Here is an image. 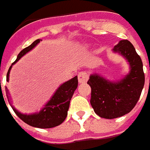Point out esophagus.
<instances>
[{
	"instance_id": "obj_1",
	"label": "esophagus",
	"mask_w": 150,
	"mask_h": 150,
	"mask_svg": "<svg viewBox=\"0 0 150 150\" xmlns=\"http://www.w3.org/2000/svg\"><path fill=\"white\" fill-rule=\"evenodd\" d=\"M88 80V73L83 71L78 74V81L80 83H84Z\"/></svg>"
}]
</instances>
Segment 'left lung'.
<instances>
[{"label": "left lung", "instance_id": "obj_1", "mask_svg": "<svg viewBox=\"0 0 150 150\" xmlns=\"http://www.w3.org/2000/svg\"><path fill=\"white\" fill-rule=\"evenodd\" d=\"M112 51L127 61L129 73L115 81L94 73L87 81L91 87V105L94 112L107 119L119 118L130 112L139 99L145 83L142 59L130 42L121 40Z\"/></svg>", "mask_w": 150, "mask_h": 150}]
</instances>
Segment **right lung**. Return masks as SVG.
<instances>
[{"label":"right lung","instance_id":"add662e5","mask_svg":"<svg viewBox=\"0 0 150 150\" xmlns=\"http://www.w3.org/2000/svg\"><path fill=\"white\" fill-rule=\"evenodd\" d=\"M41 39H37L28 47L25 48L17 56L16 60L11 64L8 74H7V81H9V74L12 66L18 62L23 56L32 50L36 46ZM78 80L77 76H74L68 81L63 83L57 88L52 98L46 104L44 105L42 108L38 112L32 114H23L18 111L11 103L9 95H8V88L6 87V94L9 101V104L17 115L26 124L32 127L39 128V129H50L58 126L64 122L67 116V111L69 107V102L71 100L73 94L75 90L77 88Z\"/></svg>","mask_w":150,"mask_h":150}]
</instances>
